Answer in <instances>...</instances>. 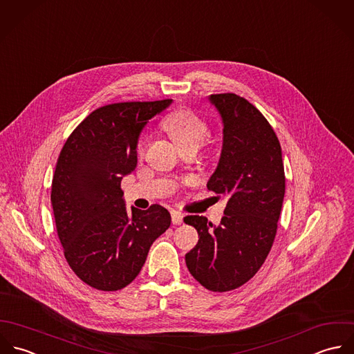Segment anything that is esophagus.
I'll return each instance as SVG.
<instances>
[{"mask_svg": "<svg viewBox=\"0 0 354 354\" xmlns=\"http://www.w3.org/2000/svg\"><path fill=\"white\" fill-rule=\"evenodd\" d=\"M183 218H184V216L180 214V213H177V212H173V213H171V223H173L174 225L183 224Z\"/></svg>", "mask_w": 354, "mask_h": 354, "instance_id": "1", "label": "esophagus"}]
</instances>
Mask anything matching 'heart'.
<instances>
[{
	"mask_svg": "<svg viewBox=\"0 0 354 354\" xmlns=\"http://www.w3.org/2000/svg\"><path fill=\"white\" fill-rule=\"evenodd\" d=\"M163 127L171 136L180 149L187 147L199 148L207 138L210 129L207 122L189 110H180L163 120ZM145 137L138 141V151L142 152Z\"/></svg>",
	"mask_w": 354,
	"mask_h": 354,
	"instance_id": "obj_1",
	"label": "heart"
}]
</instances>
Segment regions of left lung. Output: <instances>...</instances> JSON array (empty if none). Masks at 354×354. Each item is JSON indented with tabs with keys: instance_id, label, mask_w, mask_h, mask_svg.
<instances>
[{
	"instance_id": "8db88e82",
	"label": "left lung",
	"mask_w": 354,
	"mask_h": 354,
	"mask_svg": "<svg viewBox=\"0 0 354 354\" xmlns=\"http://www.w3.org/2000/svg\"><path fill=\"white\" fill-rule=\"evenodd\" d=\"M223 119V149L207 188L228 198L218 225L203 216L185 224L199 235L185 254L191 274L210 291L247 283L265 262L277 230L286 191L281 147L266 118L235 93L212 95Z\"/></svg>"
}]
</instances>
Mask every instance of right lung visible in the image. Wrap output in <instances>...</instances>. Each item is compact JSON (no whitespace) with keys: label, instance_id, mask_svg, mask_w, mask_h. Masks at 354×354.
I'll use <instances>...</instances> for the list:
<instances>
[{"label":"right lung","instance_id":"obj_1","mask_svg":"<svg viewBox=\"0 0 354 354\" xmlns=\"http://www.w3.org/2000/svg\"><path fill=\"white\" fill-rule=\"evenodd\" d=\"M171 102L100 107L77 126L59 155L50 194L57 235L70 268L96 290L130 284L152 243L170 227V213L159 205L127 209L120 181L137 166L141 130Z\"/></svg>","mask_w":354,"mask_h":354}]
</instances>
